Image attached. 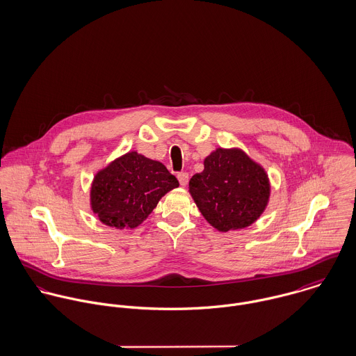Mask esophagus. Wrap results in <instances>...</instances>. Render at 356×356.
Listing matches in <instances>:
<instances>
[{
	"mask_svg": "<svg viewBox=\"0 0 356 356\" xmlns=\"http://www.w3.org/2000/svg\"><path fill=\"white\" fill-rule=\"evenodd\" d=\"M178 181L181 184V186H186L189 182V175L186 172H179L178 174Z\"/></svg>",
	"mask_w": 356,
	"mask_h": 356,
	"instance_id": "34e87169",
	"label": "esophagus"
}]
</instances>
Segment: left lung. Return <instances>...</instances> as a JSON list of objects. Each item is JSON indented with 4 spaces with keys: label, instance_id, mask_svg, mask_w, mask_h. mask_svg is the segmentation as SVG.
Returning <instances> with one entry per match:
<instances>
[{
    "label": "left lung",
    "instance_id": "obj_1",
    "mask_svg": "<svg viewBox=\"0 0 356 356\" xmlns=\"http://www.w3.org/2000/svg\"><path fill=\"white\" fill-rule=\"evenodd\" d=\"M189 193L204 219L218 232L245 229L264 212L271 193L266 170L240 148H216L203 172L189 181Z\"/></svg>",
    "mask_w": 356,
    "mask_h": 356
}]
</instances>
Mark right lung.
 <instances>
[{
	"instance_id": "right-lung-1",
	"label": "right lung",
	"mask_w": 356,
	"mask_h": 356,
	"mask_svg": "<svg viewBox=\"0 0 356 356\" xmlns=\"http://www.w3.org/2000/svg\"><path fill=\"white\" fill-rule=\"evenodd\" d=\"M178 186V179L163 163L130 151L96 172L90 186V209L105 226L136 229L160 199Z\"/></svg>"
}]
</instances>
